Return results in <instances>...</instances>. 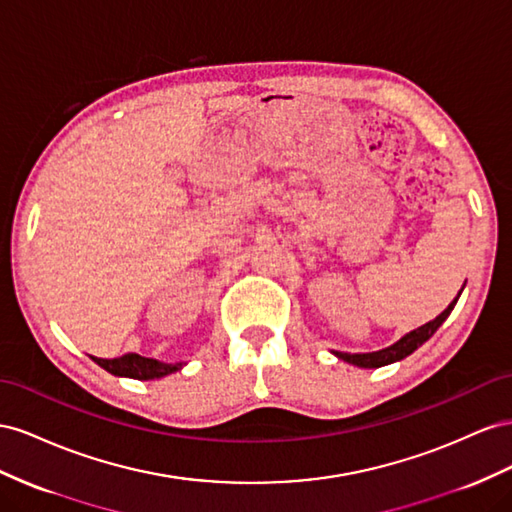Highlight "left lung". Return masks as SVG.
I'll return each instance as SVG.
<instances>
[{
	"instance_id": "obj_1",
	"label": "left lung",
	"mask_w": 512,
	"mask_h": 512,
	"mask_svg": "<svg viewBox=\"0 0 512 512\" xmlns=\"http://www.w3.org/2000/svg\"><path fill=\"white\" fill-rule=\"evenodd\" d=\"M463 287H461V291H463ZM461 291H459V296H461ZM459 296L448 304V309L444 313L437 315L433 321H429V324L420 326V328H416L412 332H407L405 337H401L397 343H392L386 349H379V352H369V354H345V352H332V354L337 356V358H341V360H345V362H349V364H354V367H360V369H379V367H386V364L399 362L405 356H410L412 352H416V349L422 343L429 341L433 337L435 330L444 324L446 317L450 315V311L455 309Z\"/></svg>"
}]
</instances>
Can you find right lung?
Masks as SVG:
<instances>
[{"label":"right lung","instance_id":"add662e5","mask_svg":"<svg viewBox=\"0 0 512 512\" xmlns=\"http://www.w3.org/2000/svg\"><path fill=\"white\" fill-rule=\"evenodd\" d=\"M92 360L98 364V367H102L111 375L143 379V382L145 379H160L165 375H171L175 371H180L186 364V362H160L154 358H143L139 354H126V356L113 358V360L92 356Z\"/></svg>","mask_w":512,"mask_h":512}]
</instances>
